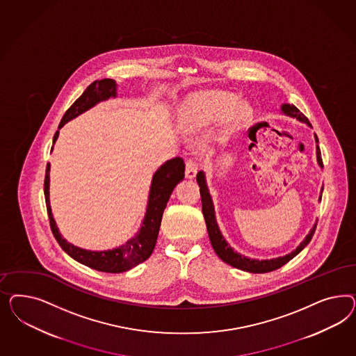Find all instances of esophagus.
I'll use <instances>...</instances> for the list:
<instances>
[{
    "instance_id": "1",
    "label": "esophagus",
    "mask_w": 356,
    "mask_h": 356,
    "mask_svg": "<svg viewBox=\"0 0 356 356\" xmlns=\"http://www.w3.org/2000/svg\"><path fill=\"white\" fill-rule=\"evenodd\" d=\"M197 170H198V163L193 158H189L186 161V165H185V175L189 179H193L194 176L197 175Z\"/></svg>"
}]
</instances>
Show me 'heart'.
<instances>
[{"instance_id": "obj_1", "label": "heart", "mask_w": 356, "mask_h": 356, "mask_svg": "<svg viewBox=\"0 0 356 356\" xmlns=\"http://www.w3.org/2000/svg\"><path fill=\"white\" fill-rule=\"evenodd\" d=\"M236 104V97L223 92H200L191 97L180 113V121L184 129H202L218 120L225 118ZM233 110V109H232ZM250 116V109L245 104L237 106L231 113V119L236 122H244Z\"/></svg>"}]
</instances>
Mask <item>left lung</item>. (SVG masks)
Masks as SVG:
<instances>
[{
    "instance_id": "left-lung-1",
    "label": "left lung",
    "mask_w": 356,
    "mask_h": 356,
    "mask_svg": "<svg viewBox=\"0 0 356 356\" xmlns=\"http://www.w3.org/2000/svg\"><path fill=\"white\" fill-rule=\"evenodd\" d=\"M282 111L286 115H290L292 118H296L300 121H304L307 124H309L308 119L302 115V112L295 107L293 104H283ZM316 140L318 142V138L316 136ZM317 162L318 164L323 167V158H321V151L317 146ZM197 183L200 185V194H201V202H202V213L205 216L206 227H207V232H209V237L211 241V245L216 250L218 257L223 259L226 264L236 268V269L244 270V271H249V273H256V274H261V273H269L273 270L280 269L283 265H286L289 261H291L295 256H298L302 249L305 248L309 241L312 240L314 231L317 225L313 226L311 232L308 234V236L305 237V240L302 241V244L295 249L292 253L284 256V257H280V259H265V261H259V259H249L243 257L241 254H238L236 252H234V249L231 248L226 243V240L222 236L218 225H216V216H214V206H213V201L211 197L207 192L206 188L205 176L204 172L197 173Z\"/></svg>"
}]
</instances>
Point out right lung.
<instances>
[{
	"label": "right lung",
	"mask_w": 356,
	"mask_h": 356,
	"mask_svg": "<svg viewBox=\"0 0 356 356\" xmlns=\"http://www.w3.org/2000/svg\"><path fill=\"white\" fill-rule=\"evenodd\" d=\"M109 97H116V83L113 79H97L83 91V94L76 99L70 108L65 112L63 120L58 125L61 128L65 122L74 119L79 113L97 104V102L104 100ZM58 137V130L54 133V142ZM185 176V163L183 158L177 156L171 161L164 163L162 167L156 171L152 177L151 184L150 198L147 213L145 216L143 225L140 227V232L130 238L129 241L120 248L106 250V252H91L86 249L78 248L67 243L61 237L58 228L54 223L52 210L49 205V163L45 168L44 177V195L45 205L49 218V226L52 229L54 238L60 244L65 252L78 262L86 265L91 269L103 271V273H124L131 269L143 261L149 259L155 248L156 238L159 234V228L162 223L163 211L172 193L176 184L180 183Z\"/></svg>",
	"instance_id": "1"
}]
</instances>
